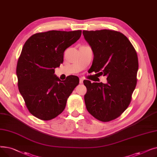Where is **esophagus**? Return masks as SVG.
I'll return each instance as SVG.
<instances>
[{
    "instance_id": "34e87169",
    "label": "esophagus",
    "mask_w": 157,
    "mask_h": 157,
    "mask_svg": "<svg viewBox=\"0 0 157 157\" xmlns=\"http://www.w3.org/2000/svg\"><path fill=\"white\" fill-rule=\"evenodd\" d=\"M83 83V79L80 78H79V83H80V84H82Z\"/></svg>"
}]
</instances>
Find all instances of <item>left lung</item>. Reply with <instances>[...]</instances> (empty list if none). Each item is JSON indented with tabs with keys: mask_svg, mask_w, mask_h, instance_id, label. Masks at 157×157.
Wrapping results in <instances>:
<instances>
[{
	"mask_svg": "<svg viewBox=\"0 0 157 157\" xmlns=\"http://www.w3.org/2000/svg\"><path fill=\"white\" fill-rule=\"evenodd\" d=\"M83 34L94 55L90 69L98 76H106L108 81L106 84L83 81L87 89L86 108L98 120L109 121L119 117L131 102L137 81V55L120 32L83 30Z\"/></svg>",
	"mask_w": 157,
	"mask_h": 157,
	"instance_id": "obj_1",
	"label": "left lung"
}]
</instances>
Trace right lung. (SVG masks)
Here are the masks:
<instances>
[{
	"label": "right lung",
	"instance_id": "right-lung-1",
	"mask_svg": "<svg viewBox=\"0 0 157 157\" xmlns=\"http://www.w3.org/2000/svg\"><path fill=\"white\" fill-rule=\"evenodd\" d=\"M81 32L37 33L23 45L16 66L18 86L29 111L40 120H50L62 113L79 83L76 76L61 81L54 73L63 63L65 50L80 38Z\"/></svg>",
	"mask_w": 157,
	"mask_h": 157
}]
</instances>
